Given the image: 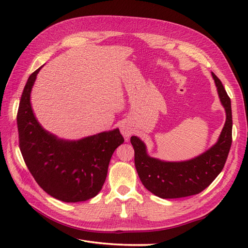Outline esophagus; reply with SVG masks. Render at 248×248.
I'll return each instance as SVG.
<instances>
[{
	"instance_id": "obj_1",
	"label": "esophagus",
	"mask_w": 248,
	"mask_h": 248,
	"mask_svg": "<svg viewBox=\"0 0 248 248\" xmlns=\"http://www.w3.org/2000/svg\"><path fill=\"white\" fill-rule=\"evenodd\" d=\"M132 132H133V130H132L130 125L125 124V123L121 125V133L125 138H129L132 134Z\"/></svg>"
}]
</instances>
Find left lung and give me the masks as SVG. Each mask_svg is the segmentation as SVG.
Masks as SVG:
<instances>
[{"label": "left lung", "instance_id": "1", "mask_svg": "<svg viewBox=\"0 0 248 248\" xmlns=\"http://www.w3.org/2000/svg\"><path fill=\"white\" fill-rule=\"evenodd\" d=\"M227 120L216 144L205 153L190 160L180 162L161 161L147 154L146 146L138 137H131L134 164L141 183L161 199H178L202 192L222 170L232 145L231 99L220 79L212 72Z\"/></svg>", "mask_w": 248, "mask_h": 248}]
</instances>
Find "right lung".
Instances as JSON below:
<instances>
[{"label":"right lung","mask_w":248,"mask_h":248,"mask_svg":"<svg viewBox=\"0 0 248 248\" xmlns=\"http://www.w3.org/2000/svg\"><path fill=\"white\" fill-rule=\"evenodd\" d=\"M40 69L28 78L18 107L21 155L35 181L52 198L66 202L90 200L101 190L111 155L124 139L118 128L78 140L58 139L43 129L30 101Z\"/></svg>","instance_id":"add662e5"}]
</instances>
